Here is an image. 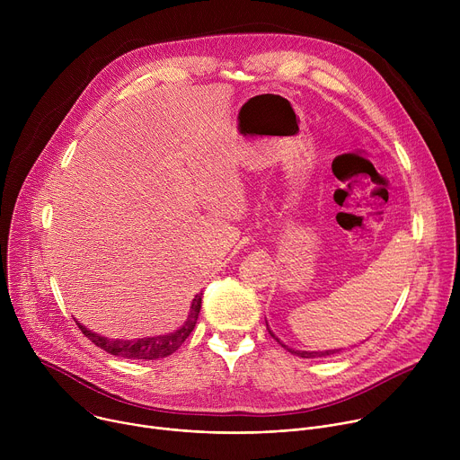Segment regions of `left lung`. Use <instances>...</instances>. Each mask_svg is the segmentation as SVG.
Listing matches in <instances>:
<instances>
[{
    "instance_id": "1",
    "label": "left lung",
    "mask_w": 460,
    "mask_h": 460,
    "mask_svg": "<svg viewBox=\"0 0 460 460\" xmlns=\"http://www.w3.org/2000/svg\"><path fill=\"white\" fill-rule=\"evenodd\" d=\"M270 330V327H268ZM270 335L275 339V341H279L273 333H271V330H270ZM280 342V341H279ZM280 346L284 348V349H288L291 355H296V357H302V358H316V357H330V355H335V353H339V351H342V349H327V351H298V349H293V348H289V346H286V344H282L280 342Z\"/></svg>"
}]
</instances>
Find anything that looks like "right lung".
Returning a JSON list of instances; mask_svg holds the SVG:
<instances>
[{
	"instance_id": "add662e5",
	"label": "right lung",
	"mask_w": 460,
	"mask_h": 460,
	"mask_svg": "<svg viewBox=\"0 0 460 460\" xmlns=\"http://www.w3.org/2000/svg\"><path fill=\"white\" fill-rule=\"evenodd\" d=\"M202 307V293L196 295L192 298L190 304V311L187 314V320L183 322V325L180 330L167 333V335H160V337H146V339H137V341H121V339H107L102 337L98 333L89 332L85 325H82L78 320V327L82 330V333L98 348H102L103 351L114 355V357H121V358H130V360H156V358H164L172 355L183 342L185 339L190 335V332L194 330V323L199 320V313Z\"/></svg>"
}]
</instances>
